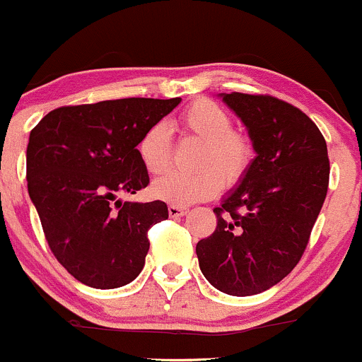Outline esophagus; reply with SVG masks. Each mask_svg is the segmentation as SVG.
<instances>
[{
    "mask_svg": "<svg viewBox=\"0 0 362 362\" xmlns=\"http://www.w3.org/2000/svg\"><path fill=\"white\" fill-rule=\"evenodd\" d=\"M170 218H181V216H186L189 212L188 207H180V206H169L167 207Z\"/></svg>",
    "mask_w": 362,
    "mask_h": 362,
    "instance_id": "obj_1",
    "label": "esophagus"
}]
</instances>
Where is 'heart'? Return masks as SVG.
<instances>
[{"label":"heart","mask_w":362,"mask_h":362,"mask_svg":"<svg viewBox=\"0 0 362 362\" xmlns=\"http://www.w3.org/2000/svg\"><path fill=\"white\" fill-rule=\"evenodd\" d=\"M180 125L189 136L202 141L195 173H169L151 185L158 200L173 206H192L212 199L223 185L244 180L255 160V146L245 134L233 130L232 117L219 104L199 99L180 115ZM141 163L150 174H162L173 160L170 132L165 124L151 125L137 144Z\"/></svg>","instance_id":"b5f03b06"}]
</instances>
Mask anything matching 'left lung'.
Returning a JSON list of instances; mask_svg holds the SVG:
<instances>
[{
  "instance_id": "obj_1",
  "label": "left lung",
  "mask_w": 362,
  "mask_h": 362,
  "mask_svg": "<svg viewBox=\"0 0 362 362\" xmlns=\"http://www.w3.org/2000/svg\"><path fill=\"white\" fill-rule=\"evenodd\" d=\"M247 127L256 158L214 209V233L197 244L219 291L251 296L281 282L307 249L329 185L324 136L301 110L272 95L221 94Z\"/></svg>"
}]
</instances>
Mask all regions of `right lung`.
<instances>
[{
	"instance_id": "1",
	"label": "right lung",
	"mask_w": 362,
	"mask_h": 362,
	"mask_svg": "<svg viewBox=\"0 0 362 362\" xmlns=\"http://www.w3.org/2000/svg\"><path fill=\"white\" fill-rule=\"evenodd\" d=\"M180 98H129L62 106L29 134L28 192L57 262L81 284L132 282L150 249L148 230L169 218L165 202H122L150 177L137 144Z\"/></svg>"
}]
</instances>
